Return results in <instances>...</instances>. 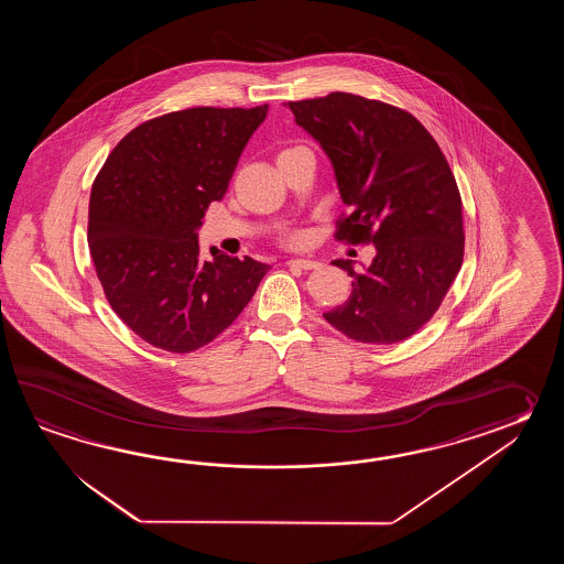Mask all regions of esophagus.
<instances>
[{
	"mask_svg": "<svg viewBox=\"0 0 564 564\" xmlns=\"http://www.w3.org/2000/svg\"><path fill=\"white\" fill-rule=\"evenodd\" d=\"M286 264L290 268H300V270H316V268H321V262L308 260V258H292V260H288Z\"/></svg>",
	"mask_w": 564,
	"mask_h": 564,
	"instance_id": "obj_1",
	"label": "esophagus"
}]
</instances>
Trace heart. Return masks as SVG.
I'll return each instance as SVG.
<instances>
[{"mask_svg": "<svg viewBox=\"0 0 564 564\" xmlns=\"http://www.w3.org/2000/svg\"><path fill=\"white\" fill-rule=\"evenodd\" d=\"M284 241H286L288 246H299L300 241H302V234H299V231H292V234H288Z\"/></svg>", "mask_w": 564, "mask_h": 564, "instance_id": "heart-1", "label": "heart"}]
</instances>
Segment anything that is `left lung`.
<instances>
[{"instance_id":"1","label":"left lung","mask_w":564,"mask_h":564,"mask_svg":"<svg viewBox=\"0 0 564 564\" xmlns=\"http://www.w3.org/2000/svg\"><path fill=\"white\" fill-rule=\"evenodd\" d=\"M288 107L330 159L350 207L336 240L375 246L365 272L333 262L355 282L324 318L357 343H401L430 323L464 262L462 197L447 159L420 120L381 100L330 93Z\"/></svg>"}]
</instances>
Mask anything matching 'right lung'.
<instances>
[{
    "mask_svg": "<svg viewBox=\"0 0 564 564\" xmlns=\"http://www.w3.org/2000/svg\"><path fill=\"white\" fill-rule=\"evenodd\" d=\"M265 112L268 105L169 112L132 129L98 171L88 248L108 304L144 343L177 355L212 343L270 270L216 248L209 262L197 241Z\"/></svg>",
    "mask_w": 564,
    "mask_h": 564,
    "instance_id": "1",
    "label": "right lung"
}]
</instances>
